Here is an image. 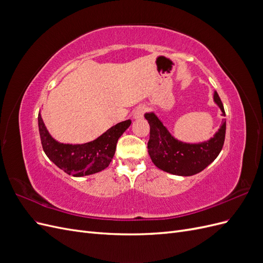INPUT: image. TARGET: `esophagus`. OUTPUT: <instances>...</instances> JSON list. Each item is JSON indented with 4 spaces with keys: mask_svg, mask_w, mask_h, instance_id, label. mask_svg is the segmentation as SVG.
<instances>
[{
    "mask_svg": "<svg viewBox=\"0 0 263 263\" xmlns=\"http://www.w3.org/2000/svg\"><path fill=\"white\" fill-rule=\"evenodd\" d=\"M145 110H146V107H145L144 105H139L136 109H135V112H134V118H135V119H140V118L144 117Z\"/></svg>",
    "mask_w": 263,
    "mask_h": 263,
    "instance_id": "obj_1",
    "label": "esophagus"
}]
</instances>
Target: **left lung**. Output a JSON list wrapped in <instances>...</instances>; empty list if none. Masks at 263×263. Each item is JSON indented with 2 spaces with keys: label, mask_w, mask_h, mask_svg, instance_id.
<instances>
[{
  "label": "left lung",
  "mask_w": 263,
  "mask_h": 263,
  "mask_svg": "<svg viewBox=\"0 0 263 263\" xmlns=\"http://www.w3.org/2000/svg\"><path fill=\"white\" fill-rule=\"evenodd\" d=\"M214 102L225 116L224 106L216 91L214 92ZM145 117L150 126L148 153L151 161L162 171L182 177L194 176L210 165L224 146L225 119L218 132L211 139L197 144H189L174 138L154 112L146 113Z\"/></svg>",
  "instance_id": "left-lung-1"
}]
</instances>
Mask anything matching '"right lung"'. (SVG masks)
I'll return each mask as SVG.
<instances>
[{
	"mask_svg": "<svg viewBox=\"0 0 263 263\" xmlns=\"http://www.w3.org/2000/svg\"><path fill=\"white\" fill-rule=\"evenodd\" d=\"M130 124V119H127L112 126L90 142L70 145L53 139L46 128L41 113L38 114L39 135L45 154L58 168L73 177L90 176L107 168L115 155L118 138Z\"/></svg>",
	"mask_w": 263,
	"mask_h": 263,
	"instance_id": "add662e5",
	"label": "right lung"
}]
</instances>
